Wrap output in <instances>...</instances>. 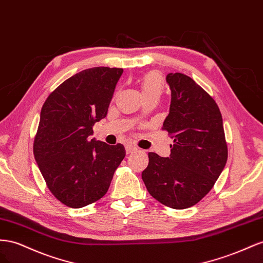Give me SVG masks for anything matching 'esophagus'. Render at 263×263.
<instances>
[{
    "label": "esophagus",
    "instance_id": "1",
    "mask_svg": "<svg viewBox=\"0 0 263 263\" xmlns=\"http://www.w3.org/2000/svg\"><path fill=\"white\" fill-rule=\"evenodd\" d=\"M137 151H138V148L133 145H126V147H125L126 154H131L133 152H137Z\"/></svg>",
    "mask_w": 263,
    "mask_h": 263
}]
</instances>
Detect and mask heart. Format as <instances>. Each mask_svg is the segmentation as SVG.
Masks as SVG:
<instances>
[{"instance_id": "heart-1", "label": "heart", "mask_w": 263, "mask_h": 263, "mask_svg": "<svg viewBox=\"0 0 263 263\" xmlns=\"http://www.w3.org/2000/svg\"><path fill=\"white\" fill-rule=\"evenodd\" d=\"M140 84H141V91L143 96H147V95L160 96L163 91V87H164L163 77L161 73L156 71L147 72L144 74V76H142Z\"/></svg>"}]
</instances>
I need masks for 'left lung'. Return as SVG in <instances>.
<instances>
[{
	"label": "left lung",
	"instance_id": "obj_1",
	"mask_svg": "<svg viewBox=\"0 0 263 263\" xmlns=\"http://www.w3.org/2000/svg\"><path fill=\"white\" fill-rule=\"evenodd\" d=\"M170 112L163 130L173 140L168 157L148 153L142 179L148 193L163 205L185 209L208 194L227 162L222 118L215 100L191 77L166 76Z\"/></svg>",
	"mask_w": 263,
	"mask_h": 263
}]
</instances>
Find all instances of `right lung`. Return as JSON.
Segmentation results:
<instances>
[{"instance_id":"right-lung-1","label":"right lung","mask_w":263,"mask_h":263,"mask_svg":"<svg viewBox=\"0 0 263 263\" xmlns=\"http://www.w3.org/2000/svg\"><path fill=\"white\" fill-rule=\"evenodd\" d=\"M122 68L95 67L64 81L43 104L34 156L51 194L81 208L103 197L125 156L122 144L97 141L96 122L106 118Z\"/></svg>"}]
</instances>
